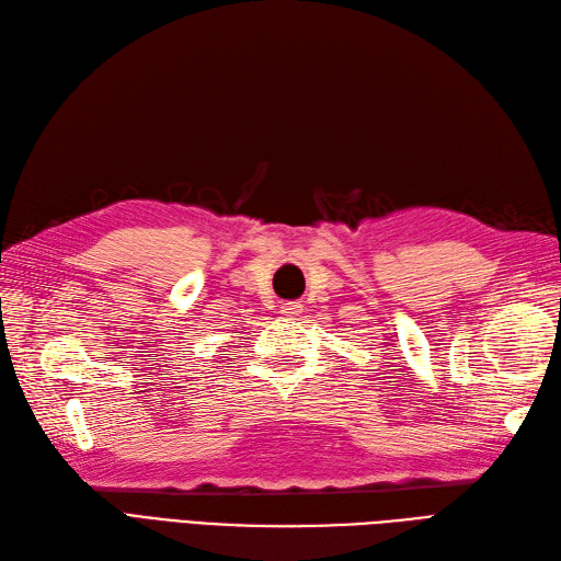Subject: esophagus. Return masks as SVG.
Returning a JSON list of instances; mask_svg holds the SVG:
<instances>
[{
	"mask_svg": "<svg viewBox=\"0 0 561 561\" xmlns=\"http://www.w3.org/2000/svg\"><path fill=\"white\" fill-rule=\"evenodd\" d=\"M279 312L284 314V318L296 320V318H300V312H304V306H300V304H284V306L279 308Z\"/></svg>",
	"mask_w": 561,
	"mask_h": 561,
	"instance_id": "1",
	"label": "esophagus"
}]
</instances>
